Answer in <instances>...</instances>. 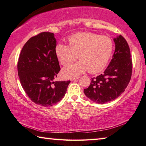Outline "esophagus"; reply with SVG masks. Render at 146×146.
<instances>
[{
    "mask_svg": "<svg viewBox=\"0 0 146 146\" xmlns=\"http://www.w3.org/2000/svg\"><path fill=\"white\" fill-rule=\"evenodd\" d=\"M78 77H76V78H71L70 80H76V79H78Z\"/></svg>",
    "mask_w": 146,
    "mask_h": 146,
    "instance_id": "1",
    "label": "esophagus"
}]
</instances>
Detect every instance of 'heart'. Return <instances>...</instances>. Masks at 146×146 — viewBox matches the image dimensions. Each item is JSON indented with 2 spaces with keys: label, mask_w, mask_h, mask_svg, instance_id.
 <instances>
[{
  "label": "heart",
  "mask_w": 146,
  "mask_h": 146,
  "mask_svg": "<svg viewBox=\"0 0 146 146\" xmlns=\"http://www.w3.org/2000/svg\"><path fill=\"white\" fill-rule=\"evenodd\" d=\"M69 46L56 44L55 53L60 63L64 66L77 62L63 69L62 75L66 78L79 76L88 71L96 73L102 71L111 57L113 43L107 36L90 32L74 34L68 38Z\"/></svg>",
  "instance_id": "heart-1"
}]
</instances>
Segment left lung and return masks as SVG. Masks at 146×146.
Wrapping results in <instances>:
<instances>
[{"label": "left lung", "instance_id": "left-lung-1", "mask_svg": "<svg viewBox=\"0 0 146 146\" xmlns=\"http://www.w3.org/2000/svg\"><path fill=\"white\" fill-rule=\"evenodd\" d=\"M115 50L103 74L91 78L86 97L98 104H104L117 98L125 91L132 74V60L129 47L125 39L119 35L113 39Z\"/></svg>", "mask_w": 146, "mask_h": 146}]
</instances>
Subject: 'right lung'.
<instances>
[{"label": "right lung", "mask_w": 146, "mask_h": 146, "mask_svg": "<svg viewBox=\"0 0 146 146\" xmlns=\"http://www.w3.org/2000/svg\"><path fill=\"white\" fill-rule=\"evenodd\" d=\"M54 33L42 32L29 39L20 54L17 70L28 97L36 104L52 106L62 99L70 80L54 81L60 70Z\"/></svg>", "instance_id": "right-lung-1"}]
</instances>
